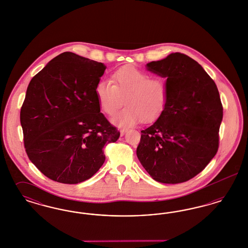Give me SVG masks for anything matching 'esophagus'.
<instances>
[{
	"label": "esophagus",
	"instance_id": "34e87169",
	"mask_svg": "<svg viewBox=\"0 0 248 248\" xmlns=\"http://www.w3.org/2000/svg\"><path fill=\"white\" fill-rule=\"evenodd\" d=\"M126 129H121L120 130V134H121V136H124L125 133H126Z\"/></svg>",
	"mask_w": 248,
	"mask_h": 248
}]
</instances>
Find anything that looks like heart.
Listing matches in <instances>:
<instances>
[{
  "label": "heart",
  "mask_w": 248,
  "mask_h": 248,
  "mask_svg": "<svg viewBox=\"0 0 248 248\" xmlns=\"http://www.w3.org/2000/svg\"><path fill=\"white\" fill-rule=\"evenodd\" d=\"M95 94L101 110L109 116L118 111L125 98L127 107L113 119V123L128 127L141 119L148 123L162 114L168 100V84L163 76H152L134 66H124L112 73L111 82L98 81Z\"/></svg>",
  "instance_id": "b5f03b06"
}]
</instances>
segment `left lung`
<instances>
[{"label": "left lung", "mask_w": 248, "mask_h": 248, "mask_svg": "<svg viewBox=\"0 0 248 248\" xmlns=\"http://www.w3.org/2000/svg\"><path fill=\"white\" fill-rule=\"evenodd\" d=\"M147 69L167 78L168 100L158 120L142 130L138 158L158 182L188 181L218 150L223 107L217 87L200 64L184 54L152 61Z\"/></svg>", "instance_id": "obj_1"}]
</instances>
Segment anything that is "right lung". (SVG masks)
I'll use <instances>...</instances> for the list:
<instances>
[{"mask_svg":"<svg viewBox=\"0 0 248 248\" xmlns=\"http://www.w3.org/2000/svg\"><path fill=\"white\" fill-rule=\"evenodd\" d=\"M106 66L65 52L31 79L20 110L29 159L48 178L77 184L105 162L120 132L100 112L95 85Z\"/></svg>","mask_w":248,"mask_h":248,"instance_id":"obj_1","label":"right lung"}]
</instances>
